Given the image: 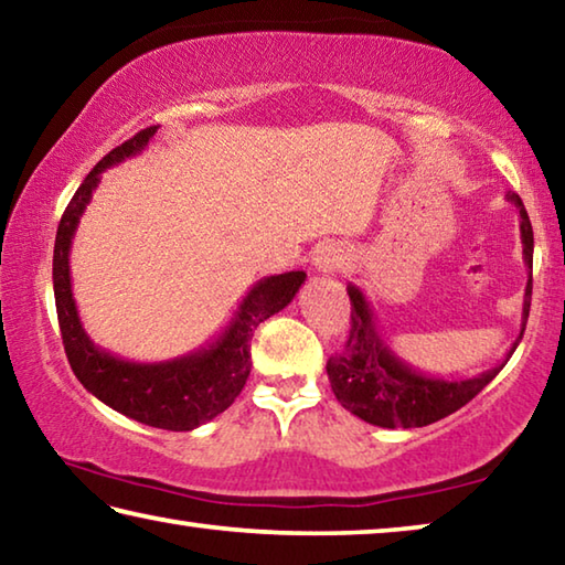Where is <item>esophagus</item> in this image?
<instances>
[{"label":"esophagus","mask_w":565,"mask_h":565,"mask_svg":"<svg viewBox=\"0 0 565 565\" xmlns=\"http://www.w3.org/2000/svg\"><path fill=\"white\" fill-rule=\"evenodd\" d=\"M347 262H349V254L341 244H327L313 254V269H317L321 276L341 271L343 266H347Z\"/></svg>","instance_id":"esophagus-1"}]
</instances>
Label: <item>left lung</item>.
Returning <instances> with one entry per match:
<instances>
[{
	"label": "left lung",
	"mask_w": 565,
	"mask_h": 565,
	"mask_svg": "<svg viewBox=\"0 0 565 565\" xmlns=\"http://www.w3.org/2000/svg\"><path fill=\"white\" fill-rule=\"evenodd\" d=\"M511 204H515L521 214V242H523V262L529 266V284L523 296V317L519 339L513 341L505 361L523 339L525 321L531 309V289H533V228L525 206L515 191L505 194ZM351 299V329L343 349L327 361V374L331 381L333 396L339 404L359 416L366 424L381 428H418L434 420L451 416L454 411L466 406L473 396L491 384L505 366V361L495 363L493 369L471 379H441L426 376L408 366L391 351L388 343L381 339L376 329L374 311L359 286H347Z\"/></svg>",
	"instance_id": "8db88e82"
}]
</instances>
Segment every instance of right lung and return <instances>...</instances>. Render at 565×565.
Segmentation results:
<instances>
[{"instance_id": "add662e5", "label": "right lung", "mask_w": 565, "mask_h": 565, "mask_svg": "<svg viewBox=\"0 0 565 565\" xmlns=\"http://www.w3.org/2000/svg\"><path fill=\"white\" fill-rule=\"evenodd\" d=\"M154 134L157 127L141 129L121 147L111 149L89 171L72 196L70 206L64 209L54 242V301L66 359H70L74 376L82 381L89 394L139 424L167 428V431H191V428L224 414L242 394L248 371H252V339L256 327L291 303L296 291L306 281V274L286 271L264 276L248 289L228 327L204 349L191 351L186 356L159 363H137L94 347L82 327L72 296V238L94 189L99 186L102 171L141 154Z\"/></svg>"}]
</instances>
